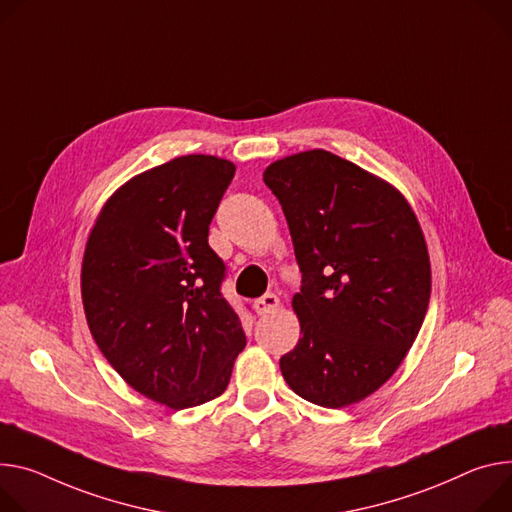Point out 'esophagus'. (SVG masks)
Returning a JSON list of instances; mask_svg holds the SVG:
<instances>
[{"instance_id": "esophagus-1", "label": "esophagus", "mask_w": 512, "mask_h": 512, "mask_svg": "<svg viewBox=\"0 0 512 512\" xmlns=\"http://www.w3.org/2000/svg\"><path fill=\"white\" fill-rule=\"evenodd\" d=\"M277 306H280V298H277L275 294H263V296L257 298L255 304H253V308H255L257 314H267V312L275 310Z\"/></svg>"}]
</instances>
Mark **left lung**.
<instances>
[{
  "label": "left lung",
  "instance_id": "obj_1",
  "mask_svg": "<svg viewBox=\"0 0 512 512\" xmlns=\"http://www.w3.org/2000/svg\"><path fill=\"white\" fill-rule=\"evenodd\" d=\"M263 181L302 271L292 300L302 337L280 359L284 380L324 408L359 402L390 380L425 320L421 224L390 183L322 149L271 163Z\"/></svg>",
  "mask_w": 512,
  "mask_h": 512
}]
</instances>
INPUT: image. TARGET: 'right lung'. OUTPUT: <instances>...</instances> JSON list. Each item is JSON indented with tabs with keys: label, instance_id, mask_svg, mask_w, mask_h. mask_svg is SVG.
<instances>
[{
	"label": "right lung",
	"instance_id": "right-lung-1",
	"mask_svg": "<svg viewBox=\"0 0 512 512\" xmlns=\"http://www.w3.org/2000/svg\"><path fill=\"white\" fill-rule=\"evenodd\" d=\"M235 165L188 155L132 177L85 245L89 331L128 386L173 410L220 396L247 339L222 292L210 222Z\"/></svg>",
	"mask_w": 512,
	"mask_h": 512
}]
</instances>
